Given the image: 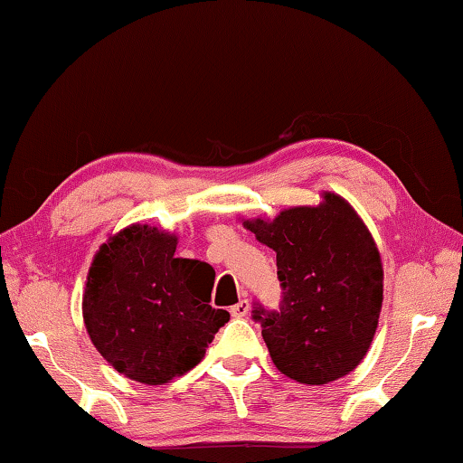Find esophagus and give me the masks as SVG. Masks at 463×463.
<instances>
[{"instance_id": "obj_1", "label": "esophagus", "mask_w": 463, "mask_h": 463, "mask_svg": "<svg viewBox=\"0 0 463 463\" xmlns=\"http://www.w3.org/2000/svg\"><path fill=\"white\" fill-rule=\"evenodd\" d=\"M249 308H250L249 300H247V298H242L241 302H237V304H234V307H231V315H232L234 318H242V317H247Z\"/></svg>"}]
</instances>
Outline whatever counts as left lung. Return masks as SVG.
I'll list each match as a JSON object with an SVG mask.
<instances>
[{
    "mask_svg": "<svg viewBox=\"0 0 463 463\" xmlns=\"http://www.w3.org/2000/svg\"><path fill=\"white\" fill-rule=\"evenodd\" d=\"M296 206L273 221H245L276 250L281 304H257L263 341L281 373L302 383H328L362 364L378 328L383 269L370 231L341 195Z\"/></svg>",
    "mask_w": 463,
    "mask_h": 463,
    "instance_id": "left-lung-1",
    "label": "left lung"
}]
</instances>
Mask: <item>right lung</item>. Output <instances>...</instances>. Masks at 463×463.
I'll return each mask as SVG.
<instances>
[{
  "label": "right lung",
  "mask_w": 463,
  "mask_h": 463,
  "mask_svg": "<svg viewBox=\"0 0 463 463\" xmlns=\"http://www.w3.org/2000/svg\"><path fill=\"white\" fill-rule=\"evenodd\" d=\"M175 234L132 224L99 247L88 273L83 320L101 357L156 386L202 362L231 315L210 307L214 269L175 257Z\"/></svg>",
  "instance_id": "obj_1"
}]
</instances>
